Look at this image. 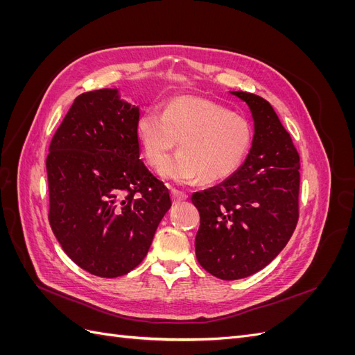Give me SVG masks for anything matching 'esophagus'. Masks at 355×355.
Returning <instances> with one entry per match:
<instances>
[{"label":"esophagus","mask_w":355,"mask_h":355,"mask_svg":"<svg viewBox=\"0 0 355 355\" xmlns=\"http://www.w3.org/2000/svg\"><path fill=\"white\" fill-rule=\"evenodd\" d=\"M170 196L171 198H173V201H184L188 198V196L185 194V192H182L179 189H171L170 191Z\"/></svg>","instance_id":"obj_1"}]
</instances>
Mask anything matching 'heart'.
<instances>
[{
    "mask_svg": "<svg viewBox=\"0 0 355 355\" xmlns=\"http://www.w3.org/2000/svg\"><path fill=\"white\" fill-rule=\"evenodd\" d=\"M253 136L245 116L192 94L175 96L164 103L163 114L145 111L136 121L149 167L157 168L180 142L181 153L159 168V176L175 184L213 185L230 179L249 155Z\"/></svg>",
    "mask_w": 355,
    "mask_h": 355,
    "instance_id": "1",
    "label": "heart"
}]
</instances>
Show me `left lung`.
<instances>
[{
    "instance_id": "8db88e82",
    "label": "left lung",
    "mask_w": 355,
    "mask_h": 355,
    "mask_svg": "<svg viewBox=\"0 0 355 355\" xmlns=\"http://www.w3.org/2000/svg\"><path fill=\"white\" fill-rule=\"evenodd\" d=\"M250 108L253 145L243 166L219 185L192 194L200 211L198 263L220 280L261 271L292 237L299 218V154L270 102L231 92Z\"/></svg>"
}]
</instances>
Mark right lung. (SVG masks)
<instances>
[{
	"instance_id": "1",
	"label": "right lung",
	"mask_w": 355,
	"mask_h": 355,
	"mask_svg": "<svg viewBox=\"0 0 355 355\" xmlns=\"http://www.w3.org/2000/svg\"><path fill=\"white\" fill-rule=\"evenodd\" d=\"M139 115L116 89L83 93L49 148L50 227L75 263L103 278L144 261L171 206L168 189L141 159Z\"/></svg>"
}]
</instances>
